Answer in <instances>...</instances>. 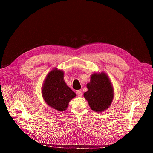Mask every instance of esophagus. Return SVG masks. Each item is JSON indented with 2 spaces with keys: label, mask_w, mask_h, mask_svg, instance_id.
<instances>
[{
  "label": "esophagus",
  "mask_w": 153,
  "mask_h": 153,
  "mask_svg": "<svg viewBox=\"0 0 153 153\" xmlns=\"http://www.w3.org/2000/svg\"><path fill=\"white\" fill-rule=\"evenodd\" d=\"M76 94H77V95L79 97H81L82 95V92H81V90H77V91H76Z\"/></svg>",
  "instance_id": "1"
}]
</instances>
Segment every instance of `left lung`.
<instances>
[{
	"instance_id": "left-lung-1",
	"label": "left lung",
	"mask_w": 153,
	"mask_h": 153,
	"mask_svg": "<svg viewBox=\"0 0 153 153\" xmlns=\"http://www.w3.org/2000/svg\"><path fill=\"white\" fill-rule=\"evenodd\" d=\"M86 86L88 91L84 93V97L91 110L100 113L107 110L114 98V88L107 74L93 73Z\"/></svg>"
}]
</instances>
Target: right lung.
<instances>
[{"label": "right lung", "mask_w": 153, "mask_h": 153, "mask_svg": "<svg viewBox=\"0 0 153 153\" xmlns=\"http://www.w3.org/2000/svg\"><path fill=\"white\" fill-rule=\"evenodd\" d=\"M64 72L55 68L48 74L42 86L43 99L50 107L58 111H65L70 101L76 94L63 79Z\"/></svg>", "instance_id": "add662e5"}]
</instances>
